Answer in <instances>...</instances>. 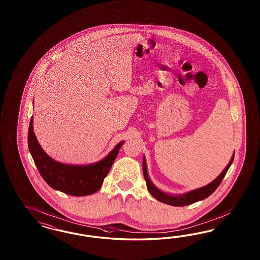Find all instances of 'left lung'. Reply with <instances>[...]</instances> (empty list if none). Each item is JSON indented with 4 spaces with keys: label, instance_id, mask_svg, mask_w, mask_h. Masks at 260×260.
I'll use <instances>...</instances> for the list:
<instances>
[{
    "label": "left lung",
    "instance_id": "obj_1",
    "mask_svg": "<svg viewBox=\"0 0 260 260\" xmlns=\"http://www.w3.org/2000/svg\"><path fill=\"white\" fill-rule=\"evenodd\" d=\"M234 157H235V153L231 158V160H230L227 167L224 169V171L213 182H211L210 184L206 185V186L202 187V188L190 190L189 192L184 193V194H180V196H171V194H168V193H166L164 191L157 189L150 182V177H149L148 172H147L145 157L143 159V173H144L145 180L147 182V188L149 189L150 194L154 197V198H156L158 201L163 202V203H166V204L176 206V207L188 206V205L193 204V203H196L197 201L203 200L205 198L210 197L213 191L218 188V186L220 185L223 178L225 177L226 173L228 172L229 168L232 165V163L234 161Z\"/></svg>",
    "mask_w": 260,
    "mask_h": 260
}]
</instances>
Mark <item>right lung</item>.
<instances>
[{
	"label": "right lung",
	"mask_w": 260,
	"mask_h": 260,
	"mask_svg": "<svg viewBox=\"0 0 260 260\" xmlns=\"http://www.w3.org/2000/svg\"><path fill=\"white\" fill-rule=\"evenodd\" d=\"M32 124L31 117L27 135L28 149L41 176L52 189L73 197L89 196L100 189L124 141L118 143L108 156L94 164H63L49 157L42 149L33 132Z\"/></svg>",
	"instance_id": "1"
}]
</instances>
